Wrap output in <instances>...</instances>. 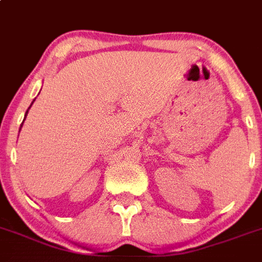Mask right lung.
Segmentation results:
<instances>
[{
    "label": "right lung",
    "mask_w": 262,
    "mask_h": 262,
    "mask_svg": "<svg viewBox=\"0 0 262 262\" xmlns=\"http://www.w3.org/2000/svg\"><path fill=\"white\" fill-rule=\"evenodd\" d=\"M31 106V105H30ZM29 109H30V108H29ZM29 109H27V111H26V115H25V118H26V116H27V112H29ZM25 118H24V121H25ZM22 124H24V122H22ZM21 126H22V125H21Z\"/></svg>",
    "instance_id": "add662e5"
}]
</instances>
